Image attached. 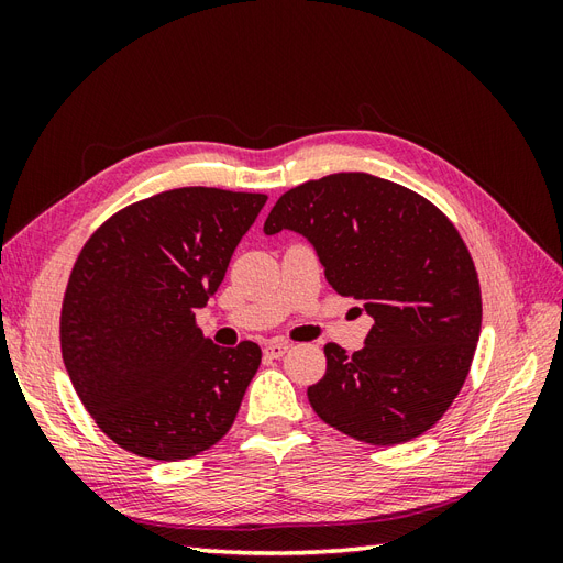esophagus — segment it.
Instances as JSON below:
<instances>
[{
  "label": "esophagus",
  "mask_w": 563,
  "mask_h": 563,
  "mask_svg": "<svg viewBox=\"0 0 563 563\" xmlns=\"http://www.w3.org/2000/svg\"><path fill=\"white\" fill-rule=\"evenodd\" d=\"M288 343H282V340H272V343L265 345V354L272 356V360H279V356H284L288 352Z\"/></svg>",
  "instance_id": "1"
}]
</instances>
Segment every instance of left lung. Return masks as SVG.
Instances as JSON below:
<instances>
[{"instance_id": "1", "label": "left lung", "mask_w": 563, "mask_h": 563, "mask_svg": "<svg viewBox=\"0 0 563 563\" xmlns=\"http://www.w3.org/2000/svg\"><path fill=\"white\" fill-rule=\"evenodd\" d=\"M265 234L308 240L327 282L364 302L373 327L352 356L329 343L308 387L314 413L373 446L428 432L463 387L482 331V288L455 225L385 178L331 174L284 192Z\"/></svg>"}]
</instances>
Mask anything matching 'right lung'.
I'll use <instances>...</instances> for the list:
<instances>
[{"label": "right lung", "mask_w": 563, "mask_h": 563, "mask_svg": "<svg viewBox=\"0 0 563 563\" xmlns=\"http://www.w3.org/2000/svg\"><path fill=\"white\" fill-rule=\"evenodd\" d=\"M265 201L178 187L117 211L84 244L63 298L60 350L84 408L117 446L174 463L232 428L263 354L251 340L213 345L195 312Z\"/></svg>", "instance_id": "1"}]
</instances>
